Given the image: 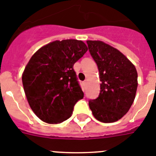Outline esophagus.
Returning <instances> with one entry per match:
<instances>
[{"mask_svg":"<svg viewBox=\"0 0 156 156\" xmlns=\"http://www.w3.org/2000/svg\"><path fill=\"white\" fill-rule=\"evenodd\" d=\"M82 84H83L84 86H86V85H87V81H86H86H84L83 83H82Z\"/></svg>","mask_w":156,"mask_h":156,"instance_id":"1","label":"esophagus"}]
</instances>
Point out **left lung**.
I'll list each match as a JSON object with an SVG mask.
<instances>
[{
    "label": "left lung",
    "mask_w": 156,
    "mask_h": 156,
    "mask_svg": "<svg viewBox=\"0 0 156 156\" xmlns=\"http://www.w3.org/2000/svg\"><path fill=\"white\" fill-rule=\"evenodd\" d=\"M89 51L100 73L99 97L89 101L93 115L100 122H114L129 110L137 89L136 67L125 55L101 41H87Z\"/></svg>",
    "instance_id": "left-lung-1"
}]
</instances>
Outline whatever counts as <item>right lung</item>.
Segmentation results:
<instances>
[{"label": "right lung", "mask_w": 156, "mask_h": 156, "mask_svg": "<svg viewBox=\"0 0 156 156\" xmlns=\"http://www.w3.org/2000/svg\"><path fill=\"white\" fill-rule=\"evenodd\" d=\"M82 41H55L30 58L23 74L24 92L31 109L41 120L57 124L68 119L83 98L74 64L87 52Z\"/></svg>", "instance_id": "add662e5"}]
</instances>
